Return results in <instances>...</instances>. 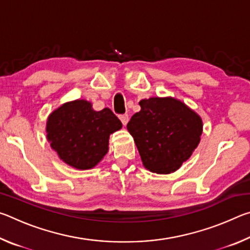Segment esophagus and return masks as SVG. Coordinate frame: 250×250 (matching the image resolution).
Returning <instances> with one entry per match:
<instances>
[{
	"label": "esophagus",
	"instance_id": "obj_1",
	"mask_svg": "<svg viewBox=\"0 0 250 250\" xmlns=\"http://www.w3.org/2000/svg\"><path fill=\"white\" fill-rule=\"evenodd\" d=\"M119 119L121 120L122 125H125L126 124H128V121H129V116L126 115V113H125V115H120V116H119Z\"/></svg>",
	"mask_w": 250,
	"mask_h": 250
}]
</instances>
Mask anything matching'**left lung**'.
<instances>
[{"label":"left lung","mask_w":250,"mask_h":250,"mask_svg":"<svg viewBox=\"0 0 250 250\" xmlns=\"http://www.w3.org/2000/svg\"><path fill=\"white\" fill-rule=\"evenodd\" d=\"M139 104L141 110L131 117L126 129L143 166L158 174L179 170L201 141V117L172 97L142 99Z\"/></svg>","instance_id":"left-lung-1"}]
</instances>
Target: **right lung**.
I'll return each instance as SVG.
<instances>
[{"instance_id": "right-lung-1", "label": "right lung", "mask_w": 250, "mask_h": 250, "mask_svg": "<svg viewBox=\"0 0 250 250\" xmlns=\"http://www.w3.org/2000/svg\"><path fill=\"white\" fill-rule=\"evenodd\" d=\"M121 128V121L109 108L96 111L83 99L62 104L50 113L46 124L52 149L77 170L96 167L109 150L110 134Z\"/></svg>"}]
</instances>
